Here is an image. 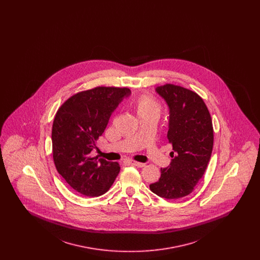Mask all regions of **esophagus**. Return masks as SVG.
Masks as SVG:
<instances>
[{
  "instance_id": "esophagus-1",
  "label": "esophagus",
  "mask_w": 260,
  "mask_h": 260,
  "mask_svg": "<svg viewBox=\"0 0 260 260\" xmlns=\"http://www.w3.org/2000/svg\"><path fill=\"white\" fill-rule=\"evenodd\" d=\"M128 164H131V165H133V166H136L137 168H143V167H145V164H144V162H139V161H133V160L128 161Z\"/></svg>"
}]
</instances>
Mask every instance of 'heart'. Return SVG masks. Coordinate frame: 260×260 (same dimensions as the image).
Masks as SVG:
<instances>
[{
  "instance_id": "1",
  "label": "heart",
  "mask_w": 260,
  "mask_h": 260,
  "mask_svg": "<svg viewBox=\"0 0 260 260\" xmlns=\"http://www.w3.org/2000/svg\"><path fill=\"white\" fill-rule=\"evenodd\" d=\"M133 107L138 118L143 116H155L159 118L161 114V104L157 99L149 94H142L134 99Z\"/></svg>"
}]
</instances>
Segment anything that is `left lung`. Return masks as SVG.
I'll list each match as a JSON object with an SVG mask.
<instances>
[{"mask_svg": "<svg viewBox=\"0 0 260 260\" xmlns=\"http://www.w3.org/2000/svg\"><path fill=\"white\" fill-rule=\"evenodd\" d=\"M170 109L168 139L173 145L172 161L161 169V177L150 190L165 199H179L192 193L203 177L213 146L210 112L196 92L173 84L156 87Z\"/></svg>", "mask_w": 260, "mask_h": 260, "instance_id": "left-lung-1", "label": "left lung"}]
</instances>
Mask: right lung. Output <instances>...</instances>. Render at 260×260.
Here are the masks:
<instances>
[{"label":"right lung","mask_w":260,"mask_h":260,"mask_svg":"<svg viewBox=\"0 0 260 260\" xmlns=\"http://www.w3.org/2000/svg\"><path fill=\"white\" fill-rule=\"evenodd\" d=\"M129 94L127 87H94L72 95L56 112L51 129L53 161L65 181L82 195H103L119 174L117 161L92 157L90 152L112 113Z\"/></svg>","instance_id":"obj_1"}]
</instances>
